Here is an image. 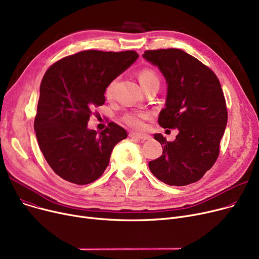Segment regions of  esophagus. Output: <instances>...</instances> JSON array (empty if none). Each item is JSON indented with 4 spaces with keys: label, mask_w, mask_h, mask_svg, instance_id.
<instances>
[{
    "label": "esophagus",
    "mask_w": 259,
    "mask_h": 259,
    "mask_svg": "<svg viewBox=\"0 0 259 259\" xmlns=\"http://www.w3.org/2000/svg\"><path fill=\"white\" fill-rule=\"evenodd\" d=\"M129 137L130 138H135V139H139V140H143V141H147V140H150L151 137L149 134H144V133H137V132H130L129 133Z\"/></svg>",
    "instance_id": "esophagus-1"
}]
</instances>
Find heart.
<instances>
[{
	"instance_id": "obj_1",
	"label": "heart",
	"mask_w": 259,
	"mask_h": 259,
	"mask_svg": "<svg viewBox=\"0 0 259 259\" xmlns=\"http://www.w3.org/2000/svg\"><path fill=\"white\" fill-rule=\"evenodd\" d=\"M139 80L140 84L143 89L151 86V85H159V79L156 74V72L151 69V68H144L142 69L139 74ZM116 84V79H113L112 81L108 84L106 87L105 94L107 98H111L112 94L114 92ZM147 117V114L144 112H132V113H127L122 117V120H124L126 124L132 128H141L143 126V120Z\"/></svg>"
}]
</instances>
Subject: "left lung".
Segmentation results:
<instances>
[{
	"instance_id": "1",
	"label": "left lung",
	"mask_w": 259,
	"mask_h": 259,
	"mask_svg": "<svg viewBox=\"0 0 259 259\" xmlns=\"http://www.w3.org/2000/svg\"><path fill=\"white\" fill-rule=\"evenodd\" d=\"M143 58L157 67L166 79V103L158 124L179 130L173 142H167L160 133L154 134L164 150L160 157L149 161V169L170 186L195 183L219 157L227 126L220 80L210 68L181 49L148 50Z\"/></svg>"
}]
</instances>
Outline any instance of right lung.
<instances>
[{
	"label": "right lung",
	"mask_w": 259,
	"mask_h": 259,
	"mask_svg": "<svg viewBox=\"0 0 259 259\" xmlns=\"http://www.w3.org/2000/svg\"><path fill=\"white\" fill-rule=\"evenodd\" d=\"M135 51L87 50L66 57L46 71L39 86L34 131L40 151L59 176L76 185L104 173L124 128L110 122L102 132L88 128L92 109L105 103L108 84L138 60Z\"/></svg>",
	"instance_id": "1"
}]
</instances>
